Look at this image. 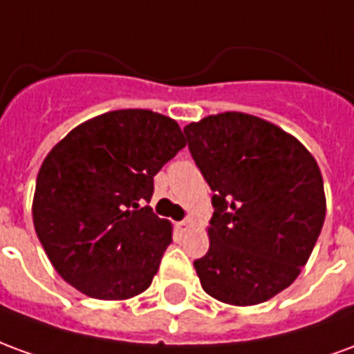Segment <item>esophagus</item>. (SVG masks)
Masks as SVG:
<instances>
[{"label": "esophagus", "instance_id": "esophagus-1", "mask_svg": "<svg viewBox=\"0 0 354 354\" xmlns=\"http://www.w3.org/2000/svg\"><path fill=\"white\" fill-rule=\"evenodd\" d=\"M178 225H180V230L182 231L189 230V227H192V218H184V220L178 223Z\"/></svg>", "mask_w": 354, "mask_h": 354}]
</instances>
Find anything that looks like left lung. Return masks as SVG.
I'll use <instances>...</instances> for the list:
<instances>
[{
	"label": "left lung",
	"instance_id": "obj_1",
	"mask_svg": "<svg viewBox=\"0 0 354 354\" xmlns=\"http://www.w3.org/2000/svg\"><path fill=\"white\" fill-rule=\"evenodd\" d=\"M214 214L210 248L193 261L208 296L256 305L288 288L320 235L326 199L317 161L260 117L225 111L184 129Z\"/></svg>",
	"mask_w": 354,
	"mask_h": 354
}]
</instances>
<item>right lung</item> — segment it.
I'll list each match as a JSON object with an SVG mask.
<instances>
[{
    "label": "right lung",
    "mask_w": 354,
    "mask_h": 354,
    "mask_svg": "<svg viewBox=\"0 0 354 354\" xmlns=\"http://www.w3.org/2000/svg\"><path fill=\"white\" fill-rule=\"evenodd\" d=\"M182 147L174 119L117 109L50 149L32 212L39 243L68 284L96 299H127L151 284L172 230L144 203L155 174Z\"/></svg>",
    "instance_id": "obj_1"
}]
</instances>
